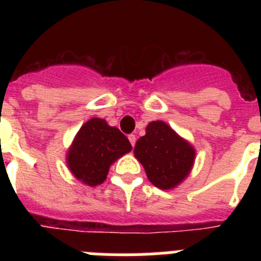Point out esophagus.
I'll return each mask as SVG.
<instances>
[{"instance_id":"esophagus-1","label":"esophagus","mask_w":261,"mask_h":261,"mask_svg":"<svg viewBox=\"0 0 261 261\" xmlns=\"http://www.w3.org/2000/svg\"><path fill=\"white\" fill-rule=\"evenodd\" d=\"M128 140H129V142H130V145H132V146H135V144H136V136L135 135H129L128 136Z\"/></svg>"}]
</instances>
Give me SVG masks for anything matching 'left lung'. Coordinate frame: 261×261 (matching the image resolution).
<instances>
[{"label":"left lung","mask_w":261,"mask_h":261,"mask_svg":"<svg viewBox=\"0 0 261 261\" xmlns=\"http://www.w3.org/2000/svg\"><path fill=\"white\" fill-rule=\"evenodd\" d=\"M195 155L192 145L161 120L149 123L146 135L135 146V156L144 166L147 179L161 190L179 186L192 170Z\"/></svg>","instance_id":"left-lung-1"}]
</instances>
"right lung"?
<instances>
[{"label":"right lung","mask_w":261,"mask_h":261,"mask_svg":"<svg viewBox=\"0 0 261 261\" xmlns=\"http://www.w3.org/2000/svg\"><path fill=\"white\" fill-rule=\"evenodd\" d=\"M132 150L128 138L105 119L93 117L81 126L69 147L66 163L75 179L90 187L102 184L110 166Z\"/></svg>","instance_id":"1"}]
</instances>
